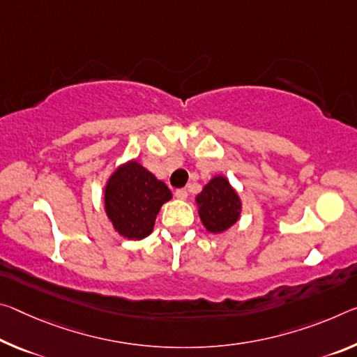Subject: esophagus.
Returning <instances> with one entry per match:
<instances>
[{
	"instance_id": "1",
	"label": "esophagus",
	"mask_w": 357,
	"mask_h": 357,
	"mask_svg": "<svg viewBox=\"0 0 357 357\" xmlns=\"http://www.w3.org/2000/svg\"><path fill=\"white\" fill-rule=\"evenodd\" d=\"M174 195H176V199H179V200H185L188 199V190L185 189H178L176 192H174Z\"/></svg>"
}]
</instances>
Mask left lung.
I'll use <instances>...</instances> for the list:
<instances>
[{"label":"left lung","mask_w":357,"mask_h":357,"mask_svg":"<svg viewBox=\"0 0 357 357\" xmlns=\"http://www.w3.org/2000/svg\"><path fill=\"white\" fill-rule=\"evenodd\" d=\"M195 203L203 227L209 234H224L241 216L243 203L238 192L224 174L209 179L195 197Z\"/></svg>","instance_id":"8db88e82"}]
</instances>
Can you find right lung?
I'll return each mask as SVG.
<instances>
[{"label": "right lung", "mask_w": 357, "mask_h": 357, "mask_svg": "<svg viewBox=\"0 0 357 357\" xmlns=\"http://www.w3.org/2000/svg\"><path fill=\"white\" fill-rule=\"evenodd\" d=\"M172 190L137 160L119 165L105 184V213L119 235L139 241L154 230L163 203L172 200Z\"/></svg>", "instance_id": "obj_1"}]
</instances>
